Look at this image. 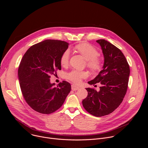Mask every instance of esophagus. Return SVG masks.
Returning <instances> with one entry per match:
<instances>
[{
	"instance_id": "obj_1",
	"label": "esophagus",
	"mask_w": 148,
	"mask_h": 148,
	"mask_svg": "<svg viewBox=\"0 0 148 148\" xmlns=\"http://www.w3.org/2000/svg\"><path fill=\"white\" fill-rule=\"evenodd\" d=\"M79 87H77V86H76L75 85H74V84H73V85L71 86V89H72V90H73V91H77V90H79Z\"/></svg>"
}]
</instances>
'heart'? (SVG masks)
Masks as SVG:
<instances>
[{
    "mask_svg": "<svg viewBox=\"0 0 148 148\" xmlns=\"http://www.w3.org/2000/svg\"><path fill=\"white\" fill-rule=\"evenodd\" d=\"M76 50L86 60V66L92 71L96 72L101 68V60L98 57V50L92 45L83 43L75 47ZM70 51L69 49L63 51L60 57V64L62 67H67L69 64ZM87 77V73L84 71L73 70L67 74V78L74 83H79L82 79Z\"/></svg>",
    "mask_w": 148,
    "mask_h": 148,
    "instance_id": "b5f03b06",
    "label": "heart"
}]
</instances>
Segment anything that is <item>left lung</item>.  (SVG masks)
<instances>
[{
  "instance_id": "obj_1",
  "label": "left lung",
  "mask_w": 148,
  "mask_h": 148,
  "mask_svg": "<svg viewBox=\"0 0 148 148\" xmlns=\"http://www.w3.org/2000/svg\"><path fill=\"white\" fill-rule=\"evenodd\" d=\"M101 47L104 56L103 69L90 85L99 82V91L87 88V97L82 105L90 114L100 117L112 113L122 102L127 91L130 66L122 52L116 46L103 39L96 41Z\"/></svg>"
}]
</instances>
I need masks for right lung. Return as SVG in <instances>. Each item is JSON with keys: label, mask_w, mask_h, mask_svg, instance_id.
<instances>
[{"label": "right lung", "mask_w": 148, "mask_h": 148, "mask_svg": "<svg viewBox=\"0 0 148 148\" xmlns=\"http://www.w3.org/2000/svg\"><path fill=\"white\" fill-rule=\"evenodd\" d=\"M64 41L46 40L30 47L18 69L23 96L34 111L50 114L58 110L71 91V84L63 81L57 87L50 83L51 75L61 70L60 57L69 47Z\"/></svg>", "instance_id": "1"}]
</instances>
